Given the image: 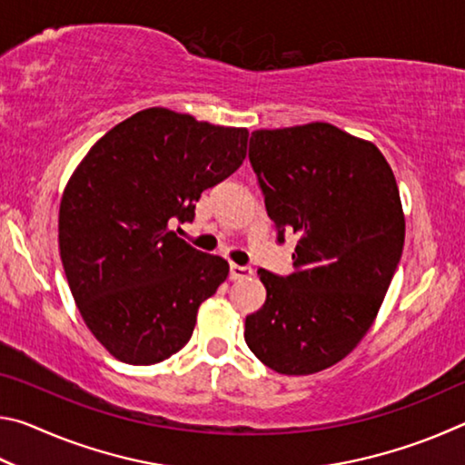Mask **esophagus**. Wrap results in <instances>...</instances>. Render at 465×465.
<instances>
[{
    "label": "esophagus",
    "mask_w": 465,
    "mask_h": 465,
    "mask_svg": "<svg viewBox=\"0 0 465 465\" xmlns=\"http://www.w3.org/2000/svg\"><path fill=\"white\" fill-rule=\"evenodd\" d=\"M252 274L250 266H240V264H230V279L232 281H240V279H248Z\"/></svg>",
    "instance_id": "obj_1"
}]
</instances>
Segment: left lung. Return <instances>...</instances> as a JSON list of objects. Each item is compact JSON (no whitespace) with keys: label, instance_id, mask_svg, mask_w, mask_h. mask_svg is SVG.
Listing matches in <instances>:
<instances>
[{"label":"left lung","instance_id":"8db88e82","mask_svg":"<svg viewBox=\"0 0 465 465\" xmlns=\"http://www.w3.org/2000/svg\"><path fill=\"white\" fill-rule=\"evenodd\" d=\"M250 163L266 213L297 233L293 272L261 269L266 302L243 338L282 375L318 373L342 361L371 328L404 248V211L390 163L371 141L330 123L261 129Z\"/></svg>","mask_w":465,"mask_h":465}]
</instances>
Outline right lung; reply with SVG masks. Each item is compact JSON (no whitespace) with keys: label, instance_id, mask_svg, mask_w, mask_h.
I'll use <instances>...</instances> for the list:
<instances>
[{"label":"right lung","instance_id":"add662e5","mask_svg":"<svg viewBox=\"0 0 465 465\" xmlns=\"http://www.w3.org/2000/svg\"><path fill=\"white\" fill-rule=\"evenodd\" d=\"M248 129L147 108L110 129L69 178L59 252L85 326L110 355L153 365L191 341L199 305L230 274L178 238L201 193L246 157Z\"/></svg>","mask_w":465,"mask_h":465}]
</instances>
